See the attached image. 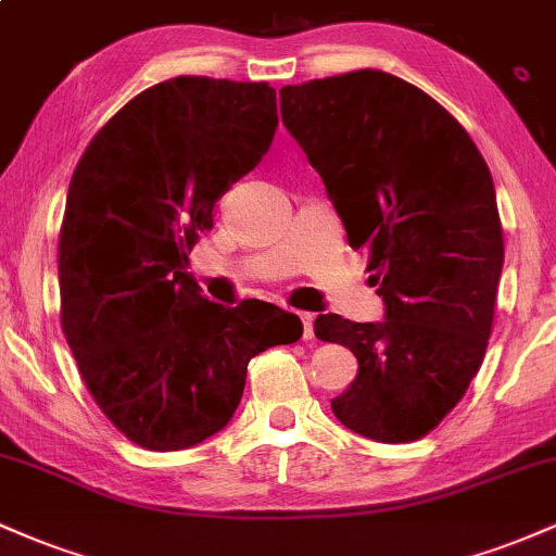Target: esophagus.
Returning <instances> with one entry per match:
<instances>
[{
	"label": "esophagus",
	"instance_id": "1",
	"mask_svg": "<svg viewBox=\"0 0 556 556\" xmlns=\"http://www.w3.org/2000/svg\"><path fill=\"white\" fill-rule=\"evenodd\" d=\"M300 321H303V340H311L314 337V314L308 311H300Z\"/></svg>",
	"mask_w": 556,
	"mask_h": 556
}]
</instances>
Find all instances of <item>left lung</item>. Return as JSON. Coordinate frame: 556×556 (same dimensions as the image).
<instances>
[{
	"instance_id": "8db88e82",
	"label": "left lung",
	"mask_w": 556,
	"mask_h": 556,
	"mask_svg": "<svg viewBox=\"0 0 556 556\" xmlns=\"http://www.w3.org/2000/svg\"><path fill=\"white\" fill-rule=\"evenodd\" d=\"M279 110L387 305L374 324L316 318L318 340L358 358L331 410L374 442H416L486 355L504 264L491 172L442 104L381 70L285 86Z\"/></svg>"
}]
</instances>
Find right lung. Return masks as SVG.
<instances>
[{"label": "right lung", "mask_w": 556, "mask_h": 556, "mask_svg": "<svg viewBox=\"0 0 556 556\" xmlns=\"http://www.w3.org/2000/svg\"><path fill=\"white\" fill-rule=\"evenodd\" d=\"M277 123L269 83L180 75L127 101L73 172L62 331L96 405L132 444L172 452L214 437L253 355L303 334L264 300L212 303L188 271L214 203L269 151Z\"/></svg>", "instance_id": "1"}]
</instances>
